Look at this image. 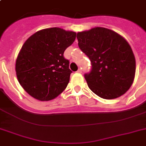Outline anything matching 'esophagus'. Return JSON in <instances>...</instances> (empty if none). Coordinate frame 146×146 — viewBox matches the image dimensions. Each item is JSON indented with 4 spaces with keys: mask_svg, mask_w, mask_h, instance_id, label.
<instances>
[{
    "mask_svg": "<svg viewBox=\"0 0 146 146\" xmlns=\"http://www.w3.org/2000/svg\"><path fill=\"white\" fill-rule=\"evenodd\" d=\"M77 73H82V70H81V69H79V70H77Z\"/></svg>",
    "mask_w": 146,
    "mask_h": 146,
    "instance_id": "obj_1",
    "label": "esophagus"
}]
</instances>
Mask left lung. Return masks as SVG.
<instances>
[{"label":"left lung","instance_id":"8db88e82","mask_svg":"<svg viewBox=\"0 0 146 146\" xmlns=\"http://www.w3.org/2000/svg\"><path fill=\"white\" fill-rule=\"evenodd\" d=\"M76 38L91 61V71L84 75L89 89L104 99L126 93L133 82L136 60L125 38L103 27L78 33Z\"/></svg>","mask_w":146,"mask_h":146}]
</instances>
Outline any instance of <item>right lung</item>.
<instances>
[{"instance_id":"add662e5","label":"right lung","mask_w":146,"mask_h":146,"mask_svg":"<svg viewBox=\"0 0 146 146\" xmlns=\"http://www.w3.org/2000/svg\"><path fill=\"white\" fill-rule=\"evenodd\" d=\"M76 33L63 29H44L31 35L22 47L16 61L19 84L35 99L50 101L66 89L72 71L64 53Z\"/></svg>"}]
</instances>
